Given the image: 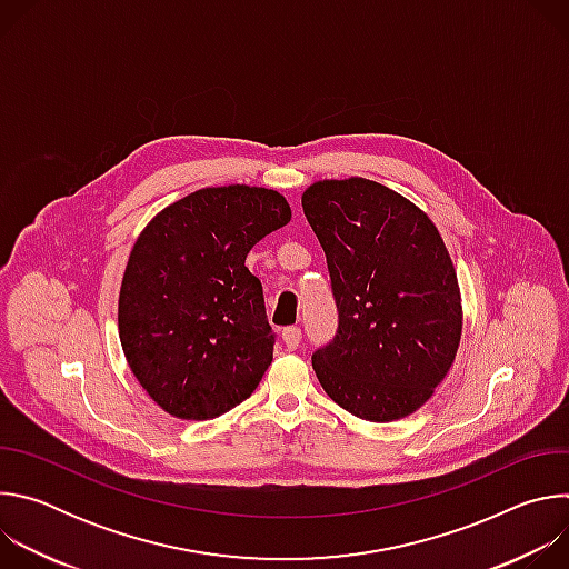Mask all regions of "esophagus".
Here are the masks:
<instances>
[{
	"instance_id": "obj_1",
	"label": "esophagus",
	"mask_w": 569,
	"mask_h": 569,
	"mask_svg": "<svg viewBox=\"0 0 569 569\" xmlns=\"http://www.w3.org/2000/svg\"><path fill=\"white\" fill-rule=\"evenodd\" d=\"M281 338H283V345L295 351L299 345H301V329L299 327H288L281 331Z\"/></svg>"
}]
</instances>
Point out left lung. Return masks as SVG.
<instances>
[{
  "instance_id": "obj_1",
  "label": "left lung",
  "mask_w": 569,
  "mask_h": 569,
  "mask_svg": "<svg viewBox=\"0 0 569 569\" xmlns=\"http://www.w3.org/2000/svg\"><path fill=\"white\" fill-rule=\"evenodd\" d=\"M301 207L327 254L338 306L333 340L312 353L323 391L365 421L417 412L461 338L443 238L419 207L365 178L317 182Z\"/></svg>"
}]
</instances>
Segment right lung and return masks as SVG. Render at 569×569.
Returning a JSON list of instances; mask_svg holds the SVG:
<instances>
[{"instance_id":"1","label":"right lung","mask_w":569,"mask_h":569,"mask_svg":"<svg viewBox=\"0 0 569 569\" xmlns=\"http://www.w3.org/2000/svg\"><path fill=\"white\" fill-rule=\"evenodd\" d=\"M290 216L286 198L270 189H200L137 238L121 281L119 338L161 410L216 419L261 382L277 336L246 259Z\"/></svg>"}]
</instances>
